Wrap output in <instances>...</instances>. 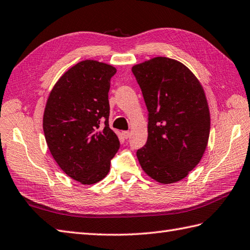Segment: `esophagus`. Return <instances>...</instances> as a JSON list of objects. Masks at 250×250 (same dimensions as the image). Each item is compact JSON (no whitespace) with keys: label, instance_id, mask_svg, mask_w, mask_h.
Returning a JSON list of instances; mask_svg holds the SVG:
<instances>
[{"label":"esophagus","instance_id":"34e87169","mask_svg":"<svg viewBox=\"0 0 250 250\" xmlns=\"http://www.w3.org/2000/svg\"><path fill=\"white\" fill-rule=\"evenodd\" d=\"M122 136H124L125 139H129V137H130V132L129 131H122Z\"/></svg>","mask_w":250,"mask_h":250}]
</instances>
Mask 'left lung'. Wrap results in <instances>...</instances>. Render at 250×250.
Here are the masks:
<instances>
[{"mask_svg": "<svg viewBox=\"0 0 250 250\" xmlns=\"http://www.w3.org/2000/svg\"><path fill=\"white\" fill-rule=\"evenodd\" d=\"M148 117L146 145L136 157L148 176L160 184L187 177L203 157L210 130L204 89L177 60L156 57L132 67Z\"/></svg>", "mask_w": 250, "mask_h": 250, "instance_id": "8db88e82", "label": "left lung"}]
</instances>
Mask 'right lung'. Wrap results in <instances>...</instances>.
Instances as JSON below:
<instances>
[{
    "label": "right lung",
    "instance_id": "obj_1",
    "mask_svg": "<svg viewBox=\"0 0 250 250\" xmlns=\"http://www.w3.org/2000/svg\"><path fill=\"white\" fill-rule=\"evenodd\" d=\"M116 72L107 63L81 61L58 79L47 99V146L62 171L83 185L102 180L120 147L108 125L109 82Z\"/></svg>",
    "mask_w": 250,
    "mask_h": 250
}]
</instances>
